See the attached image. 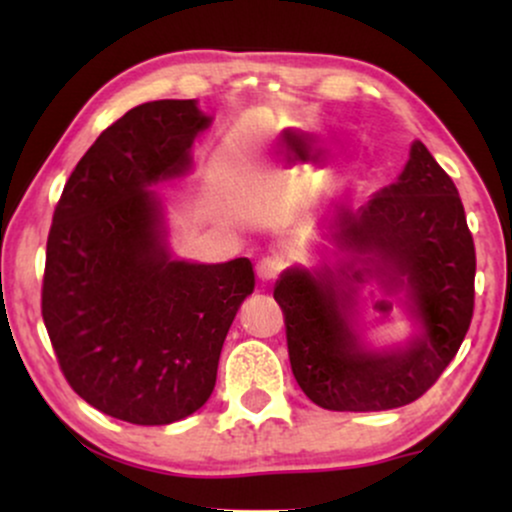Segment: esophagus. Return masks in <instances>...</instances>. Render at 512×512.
<instances>
[{
  "label": "esophagus",
  "instance_id": "esophagus-1",
  "mask_svg": "<svg viewBox=\"0 0 512 512\" xmlns=\"http://www.w3.org/2000/svg\"><path fill=\"white\" fill-rule=\"evenodd\" d=\"M281 272V260L279 257H262L260 262H257V276H260L262 281H272L279 276Z\"/></svg>",
  "mask_w": 512,
  "mask_h": 512
}]
</instances>
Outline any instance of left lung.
Instances as JSON below:
<instances>
[{
	"label": "left lung",
	"mask_w": 512,
	"mask_h": 512,
	"mask_svg": "<svg viewBox=\"0 0 512 512\" xmlns=\"http://www.w3.org/2000/svg\"><path fill=\"white\" fill-rule=\"evenodd\" d=\"M330 243L334 262L291 264L274 284L296 383L330 411L404 407L436 383L472 322L477 257L455 182L416 139L392 185L334 209ZM358 268L374 274L376 295L398 298L412 325L404 343L367 339Z\"/></svg>",
	"instance_id": "obj_1"
}]
</instances>
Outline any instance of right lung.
I'll list each match as a JSON object with an SVG mask.
<instances>
[{
	"mask_svg": "<svg viewBox=\"0 0 512 512\" xmlns=\"http://www.w3.org/2000/svg\"><path fill=\"white\" fill-rule=\"evenodd\" d=\"M214 117L192 101L125 113L76 163L52 216L43 320L64 378L91 407L166 426L211 397L223 339L255 291L248 257L178 260L158 182L192 170Z\"/></svg>",
	"mask_w": 512,
	"mask_h": 512,
	"instance_id": "add662e5",
	"label": "right lung"
}]
</instances>
